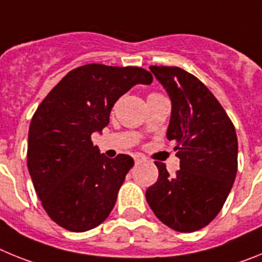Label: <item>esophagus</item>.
<instances>
[{
  "label": "esophagus",
  "instance_id": "1",
  "mask_svg": "<svg viewBox=\"0 0 262 262\" xmlns=\"http://www.w3.org/2000/svg\"><path fill=\"white\" fill-rule=\"evenodd\" d=\"M134 160H135V163H140V161H143V160H144V157H143L142 155L136 154V155H134Z\"/></svg>",
  "mask_w": 262,
  "mask_h": 262
}]
</instances>
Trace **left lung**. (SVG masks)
Wrapping results in <instances>:
<instances>
[{"instance_id": "8db88e82", "label": "left lung", "mask_w": 262, "mask_h": 262, "mask_svg": "<svg viewBox=\"0 0 262 262\" xmlns=\"http://www.w3.org/2000/svg\"><path fill=\"white\" fill-rule=\"evenodd\" d=\"M172 102L166 138L174 140L180 170L159 178L145 198L160 221L178 232L201 230L219 214L237 172V138L214 94L178 67H149Z\"/></svg>"}]
</instances>
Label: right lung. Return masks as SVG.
<instances>
[{
    "label": "right lung",
    "instance_id": "1",
    "mask_svg": "<svg viewBox=\"0 0 262 262\" xmlns=\"http://www.w3.org/2000/svg\"><path fill=\"white\" fill-rule=\"evenodd\" d=\"M152 75L138 67L88 64L62 77L32 117L27 168L41 205L53 222L72 232L99 226L111 212L133 157L108 159L92 142L110 111L136 84Z\"/></svg>",
    "mask_w": 262,
    "mask_h": 262
}]
</instances>
